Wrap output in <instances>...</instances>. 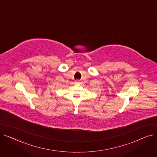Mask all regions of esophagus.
Masks as SVG:
<instances>
[{
	"mask_svg": "<svg viewBox=\"0 0 157 157\" xmlns=\"http://www.w3.org/2000/svg\"><path fill=\"white\" fill-rule=\"evenodd\" d=\"M75 83H76V84H80V83H81V81H80L79 80H76V81H75Z\"/></svg>",
	"mask_w": 157,
	"mask_h": 157,
	"instance_id": "1",
	"label": "esophagus"
}]
</instances>
